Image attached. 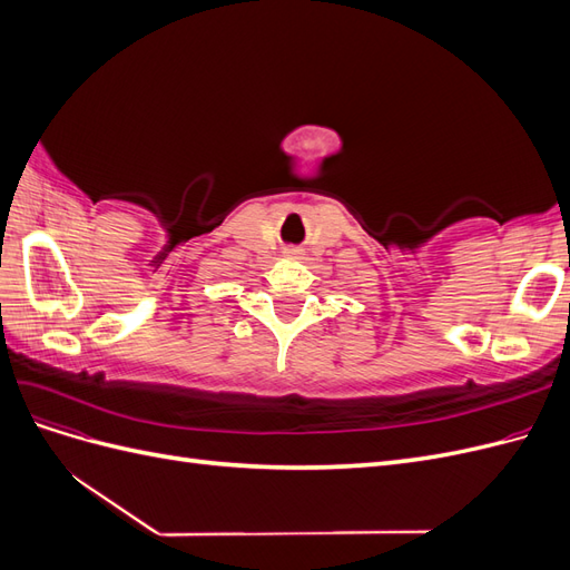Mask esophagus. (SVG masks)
Here are the masks:
<instances>
[{
  "mask_svg": "<svg viewBox=\"0 0 570 570\" xmlns=\"http://www.w3.org/2000/svg\"><path fill=\"white\" fill-rule=\"evenodd\" d=\"M285 256H287V258H299L302 252H299V249H285Z\"/></svg>",
  "mask_w": 570,
  "mask_h": 570,
  "instance_id": "34e87169",
  "label": "esophagus"
}]
</instances>
